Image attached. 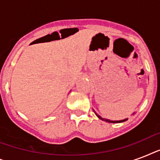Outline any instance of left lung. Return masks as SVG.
<instances>
[{
    "label": "left lung",
    "instance_id": "1",
    "mask_svg": "<svg viewBox=\"0 0 160 160\" xmlns=\"http://www.w3.org/2000/svg\"><path fill=\"white\" fill-rule=\"evenodd\" d=\"M96 115H97V116L99 117L100 119H102V120H105V121H106V122H109V123H120V122H124V121H126V120H127V119H123V120H119V121H117V120H116V121H113V120H109V119H103V118H101L100 115H98L97 114H96Z\"/></svg>",
    "mask_w": 160,
    "mask_h": 160
}]
</instances>
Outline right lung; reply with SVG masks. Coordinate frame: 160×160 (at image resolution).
<instances>
[{"label":"right lung","instance_id":"1","mask_svg":"<svg viewBox=\"0 0 160 160\" xmlns=\"http://www.w3.org/2000/svg\"><path fill=\"white\" fill-rule=\"evenodd\" d=\"M36 41H37V40H36Z\"/></svg>","mask_w":160,"mask_h":160}]
</instances>
